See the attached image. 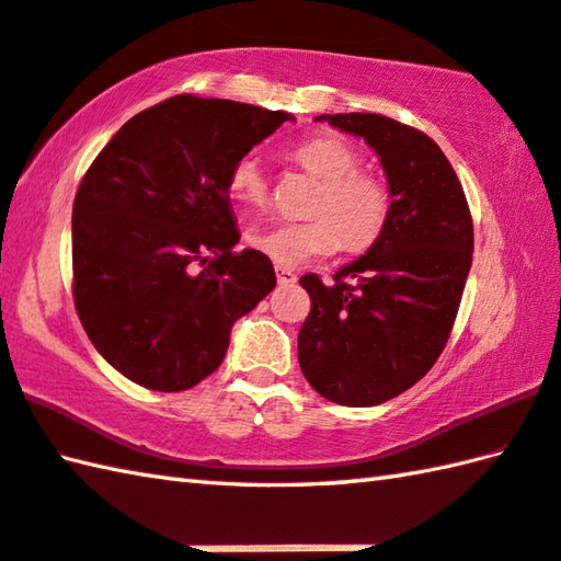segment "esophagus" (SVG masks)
I'll list each match as a JSON object with an SVG mask.
<instances>
[{
    "instance_id": "esophagus-1",
    "label": "esophagus",
    "mask_w": 561,
    "mask_h": 561,
    "mask_svg": "<svg viewBox=\"0 0 561 561\" xmlns=\"http://www.w3.org/2000/svg\"><path fill=\"white\" fill-rule=\"evenodd\" d=\"M276 273H278V285H293V283H298V276H295L293 271H288V268H276Z\"/></svg>"
}]
</instances>
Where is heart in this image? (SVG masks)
<instances>
[{
	"label": "heart",
	"instance_id": "heart-1",
	"mask_svg": "<svg viewBox=\"0 0 561 561\" xmlns=\"http://www.w3.org/2000/svg\"><path fill=\"white\" fill-rule=\"evenodd\" d=\"M288 156L322 183L312 203L314 219L251 229L249 244L280 268L327 256L340 249V241L348 251L374 247L386 231L393 195L383 178L358 171L362 156L354 146L340 136L322 134L295 144ZM227 190L241 205L266 203L268 178L256 156H244L231 165Z\"/></svg>",
	"mask_w": 561,
	"mask_h": 561
}]
</instances>
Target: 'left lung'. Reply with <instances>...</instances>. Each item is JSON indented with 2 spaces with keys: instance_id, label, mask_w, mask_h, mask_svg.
I'll list each match as a JSON object with an SVG mask.
<instances>
[{
  "instance_id": "8db88e82",
  "label": "left lung",
  "mask_w": 561,
  "mask_h": 561,
  "mask_svg": "<svg viewBox=\"0 0 561 561\" xmlns=\"http://www.w3.org/2000/svg\"><path fill=\"white\" fill-rule=\"evenodd\" d=\"M378 153L393 195L386 231L324 285L300 278L312 310L298 362L322 398L380 405L435 366L471 268L473 225L457 173L427 134L383 114H322Z\"/></svg>"
}]
</instances>
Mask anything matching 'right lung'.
I'll use <instances>...</instances> for the list:
<instances>
[{
    "mask_svg": "<svg viewBox=\"0 0 561 561\" xmlns=\"http://www.w3.org/2000/svg\"><path fill=\"white\" fill-rule=\"evenodd\" d=\"M293 119L178 94L131 116L88 168L72 203V298L94 348L134 383H199L239 317L276 288L268 256L234 253L227 178Z\"/></svg>",
    "mask_w": 561,
    "mask_h": 561,
    "instance_id": "add662e5",
    "label": "right lung"
}]
</instances>
